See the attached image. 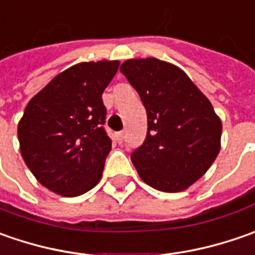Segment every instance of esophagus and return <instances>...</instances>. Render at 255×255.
<instances>
[{"label": "esophagus", "instance_id": "obj_1", "mask_svg": "<svg viewBox=\"0 0 255 255\" xmlns=\"http://www.w3.org/2000/svg\"><path fill=\"white\" fill-rule=\"evenodd\" d=\"M115 139H116V142L119 143V144H122L123 139H125V134H123V132L116 133V134H115Z\"/></svg>", "mask_w": 255, "mask_h": 255}]
</instances>
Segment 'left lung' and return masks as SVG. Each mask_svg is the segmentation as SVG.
Returning a JSON list of instances; mask_svg holds the SVG:
<instances>
[{"instance_id": "left-lung-1", "label": "left lung", "mask_w": 255, "mask_h": 255, "mask_svg": "<svg viewBox=\"0 0 255 255\" xmlns=\"http://www.w3.org/2000/svg\"><path fill=\"white\" fill-rule=\"evenodd\" d=\"M121 72L140 95L147 112L146 139L130 156L140 179L166 193L189 189L220 152L219 115L187 74L170 62L128 59Z\"/></svg>"}]
</instances>
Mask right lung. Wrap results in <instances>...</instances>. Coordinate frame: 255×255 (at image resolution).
Returning <instances> with one entry per match:
<instances>
[{"mask_svg": "<svg viewBox=\"0 0 255 255\" xmlns=\"http://www.w3.org/2000/svg\"><path fill=\"white\" fill-rule=\"evenodd\" d=\"M119 61L79 62L58 74L28 102L18 122L19 150L48 190L76 197L102 177L112 140L102 129L105 88Z\"/></svg>", "mask_w": 255, "mask_h": 255, "instance_id": "add662e5", "label": "right lung"}]
</instances>
